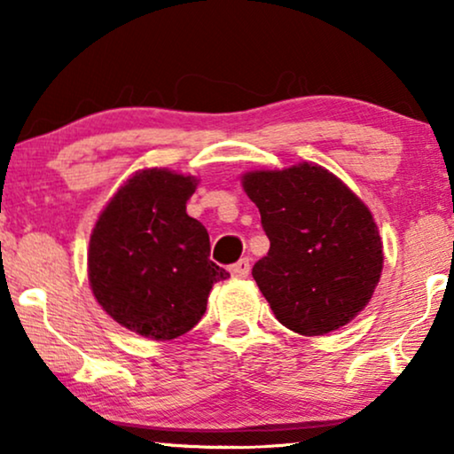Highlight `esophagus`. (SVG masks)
<instances>
[{
	"label": "esophagus",
	"instance_id": "obj_1",
	"mask_svg": "<svg viewBox=\"0 0 454 454\" xmlns=\"http://www.w3.org/2000/svg\"><path fill=\"white\" fill-rule=\"evenodd\" d=\"M250 260L247 258H241L238 260V262L229 266V272H231L233 278H246L247 275H250Z\"/></svg>",
	"mask_w": 454,
	"mask_h": 454
}]
</instances>
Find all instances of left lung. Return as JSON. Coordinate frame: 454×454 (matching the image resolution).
I'll return each instance as SVG.
<instances>
[{"mask_svg":"<svg viewBox=\"0 0 454 454\" xmlns=\"http://www.w3.org/2000/svg\"><path fill=\"white\" fill-rule=\"evenodd\" d=\"M270 250L252 275L277 320L303 337L349 325L374 295L384 254L359 196L325 167L297 163L241 176Z\"/></svg>","mask_w":454,"mask_h":454,"instance_id":"8db88e82","label":"left lung"}]
</instances>
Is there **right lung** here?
Masks as SVG:
<instances>
[{
	"label": "right lung",
	"mask_w": 454,
	"mask_h": 454,
	"mask_svg": "<svg viewBox=\"0 0 454 454\" xmlns=\"http://www.w3.org/2000/svg\"><path fill=\"white\" fill-rule=\"evenodd\" d=\"M196 185L165 167L136 171L92 227V295L117 325L151 340L192 331L213 285L229 277L208 258L207 229L185 213Z\"/></svg>",
	"instance_id": "1"
}]
</instances>
